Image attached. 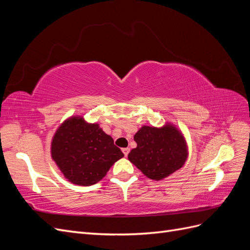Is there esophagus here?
Masks as SVG:
<instances>
[{
	"instance_id": "esophagus-1",
	"label": "esophagus",
	"mask_w": 250,
	"mask_h": 250,
	"mask_svg": "<svg viewBox=\"0 0 250 250\" xmlns=\"http://www.w3.org/2000/svg\"><path fill=\"white\" fill-rule=\"evenodd\" d=\"M122 151H123L124 155H125V156H127V155H128V153H129V148H123V149H122Z\"/></svg>"
}]
</instances>
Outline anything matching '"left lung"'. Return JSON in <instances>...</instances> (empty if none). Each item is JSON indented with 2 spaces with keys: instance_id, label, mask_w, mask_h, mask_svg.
Listing matches in <instances>:
<instances>
[{
  "instance_id": "left-lung-1",
  "label": "left lung",
  "mask_w": 250,
  "mask_h": 250,
  "mask_svg": "<svg viewBox=\"0 0 250 250\" xmlns=\"http://www.w3.org/2000/svg\"><path fill=\"white\" fill-rule=\"evenodd\" d=\"M133 139L138 146L130 151L128 160L150 179L170 176L183 167L188 155L184 134L171 123L162 127L144 125Z\"/></svg>"
}]
</instances>
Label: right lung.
Wrapping results in <instances>:
<instances>
[{
  "mask_svg": "<svg viewBox=\"0 0 250 250\" xmlns=\"http://www.w3.org/2000/svg\"><path fill=\"white\" fill-rule=\"evenodd\" d=\"M52 160L70 183L92 186L124 156L110 135L80 116L64 120L51 143Z\"/></svg>",
  "mask_w": 250,
  "mask_h": 250,
  "instance_id": "add662e5",
  "label": "right lung"
}]
</instances>
